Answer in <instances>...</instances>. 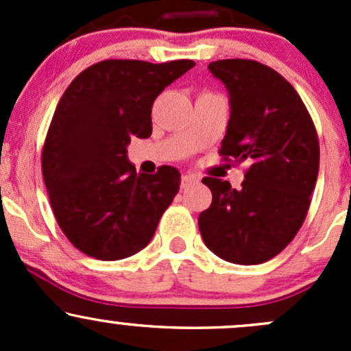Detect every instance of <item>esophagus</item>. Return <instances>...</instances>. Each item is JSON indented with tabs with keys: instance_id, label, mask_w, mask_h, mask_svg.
I'll use <instances>...</instances> for the list:
<instances>
[{
	"instance_id": "obj_1",
	"label": "esophagus",
	"mask_w": 351,
	"mask_h": 351,
	"mask_svg": "<svg viewBox=\"0 0 351 351\" xmlns=\"http://www.w3.org/2000/svg\"><path fill=\"white\" fill-rule=\"evenodd\" d=\"M198 178L195 175H192V173H185V175H182V189H189L190 185H193V183H197Z\"/></svg>"
}]
</instances>
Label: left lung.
<instances>
[{"label":"left lung","instance_id":"obj_1","mask_svg":"<svg viewBox=\"0 0 351 351\" xmlns=\"http://www.w3.org/2000/svg\"><path fill=\"white\" fill-rule=\"evenodd\" d=\"M231 97V119L219 154L243 162L241 190L214 176L202 183L212 204L198 215L205 246L238 265L277 256L306 221L319 171L316 127L282 74L251 59L208 64Z\"/></svg>","mask_w":351,"mask_h":351}]
</instances>
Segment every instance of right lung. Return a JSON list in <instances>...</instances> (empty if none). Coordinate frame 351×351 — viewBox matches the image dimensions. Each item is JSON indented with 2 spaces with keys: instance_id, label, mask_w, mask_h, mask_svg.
Returning <instances> with one entry per match:
<instances>
[{
  "instance_id": "obj_1",
  "label": "right lung",
  "mask_w": 351,
  "mask_h": 351,
  "mask_svg": "<svg viewBox=\"0 0 351 351\" xmlns=\"http://www.w3.org/2000/svg\"><path fill=\"white\" fill-rule=\"evenodd\" d=\"M193 66L190 59H107L67 86L45 137L42 175L56 221L81 253L122 260L153 239L180 190V171L159 166L137 175L127 144L151 136L154 100Z\"/></svg>"
}]
</instances>
